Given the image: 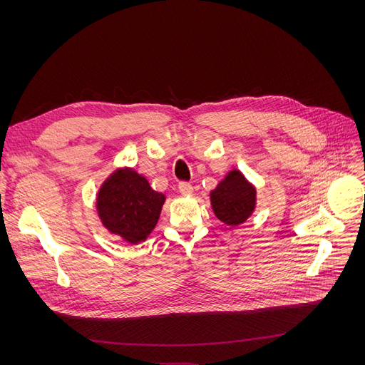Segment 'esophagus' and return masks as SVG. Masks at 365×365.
Here are the masks:
<instances>
[{
	"label": "esophagus",
	"instance_id": "34e87169",
	"mask_svg": "<svg viewBox=\"0 0 365 365\" xmlns=\"http://www.w3.org/2000/svg\"><path fill=\"white\" fill-rule=\"evenodd\" d=\"M178 189H180L181 195H192L193 193V185L190 182H185V181L180 182Z\"/></svg>",
	"mask_w": 365,
	"mask_h": 365
}]
</instances>
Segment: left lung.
Instances as JSON below:
<instances>
[{
    "instance_id": "8db88e82",
    "label": "left lung",
    "mask_w": 365,
    "mask_h": 365,
    "mask_svg": "<svg viewBox=\"0 0 365 365\" xmlns=\"http://www.w3.org/2000/svg\"><path fill=\"white\" fill-rule=\"evenodd\" d=\"M216 217L224 224L236 227L250 217L256 205V189L239 170H231L224 181L210 193Z\"/></svg>"
}]
</instances>
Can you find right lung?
<instances>
[{
	"label": "right lung",
	"instance_id": "right-lung-1",
	"mask_svg": "<svg viewBox=\"0 0 365 365\" xmlns=\"http://www.w3.org/2000/svg\"><path fill=\"white\" fill-rule=\"evenodd\" d=\"M165 196L132 169L114 172L97 196L103 225L130 244L145 240L157 225Z\"/></svg>",
	"mask_w": 365,
	"mask_h": 365
}]
</instances>
